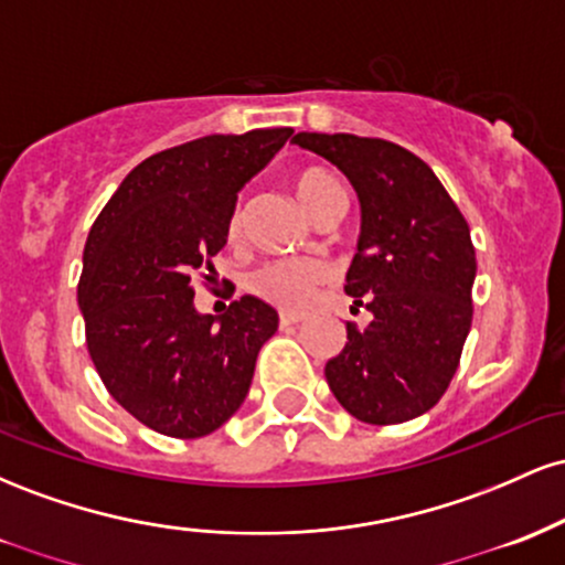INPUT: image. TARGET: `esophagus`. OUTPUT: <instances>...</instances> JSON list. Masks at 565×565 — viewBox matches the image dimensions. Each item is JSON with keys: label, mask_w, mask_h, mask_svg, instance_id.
Wrapping results in <instances>:
<instances>
[{"label": "esophagus", "mask_w": 565, "mask_h": 565, "mask_svg": "<svg viewBox=\"0 0 565 565\" xmlns=\"http://www.w3.org/2000/svg\"><path fill=\"white\" fill-rule=\"evenodd\" d=\"M300 321L302 316L289 313V310H281V313H278V323H281V327H291V323H300Z\"/></svg>", "instance_id": "esophagus-1"}]
</instances>
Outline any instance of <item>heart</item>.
Here are the masks:
<instances>
[{
    "label": "heart",
    "mask_w": 565,
    "mask_h": 565,
    "mask_svg": "<svg viewBox=\"0 0 565 565\" xmlns=\"http://www.w3.org/2000/svg\"><path fill=\"white\" fill-rule=\"evenodd\" d=\"M291 191H295L302 210L313 217L329 199L342 193V188L337 183L334 174L323 170V167H305V170H300L291 178ZM238 225H242V215L236 212L231 220V236H236ZM323 276H327V270H323V265L319 263L281 260L257 270V274L252 276L249 287L260 297H265V300L281 305V308L287 310H297L302 308V305H308L316 287L323 281Z\"/></svg>",
    "instance_id": "1"
}]
</instances>
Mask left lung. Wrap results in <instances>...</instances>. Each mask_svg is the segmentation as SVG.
Segmentation results:
<instances>
[{
	"mask_svg": "<svg viewBox=\"0 0 565 565\" xmlns=\"http://www.w3.org/2000/svg\"><path fill=\"white\" fill-rule=\"evenodd\" d=\"M291 142L332 161L361 204L345 295L372 321L345 327V348L323 366L329 387L361 423L419 417L449 387L470 332L468 223L436 172L395 142L345 132H297Z\"/></svg>",
	"mask_w": 565,
	"mask_h": 565,
	"instance_id": "8db88e82",
	"label": "left lung"
}]
</instances>
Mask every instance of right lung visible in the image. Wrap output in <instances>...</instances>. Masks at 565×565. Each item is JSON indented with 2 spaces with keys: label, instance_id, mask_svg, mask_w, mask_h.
Masks as SVG:
<instances>
[{
  "label": "right lung",
  "instance_id": "right-lung-1",
  "mask_svg": "<svg viewBox=\"0 0 565 565\" xmlns=\"http://www.w3.org/2000/svg\"><path fill=\"white\" fill-rule=\"evenodd\" d=\"M289 127L206 135L140 161L97 215L79 278L89 359L103 385L161 436L201 438L249 393L278 313L244 295L199 313L191 276L228 242L238 191L268 167Z\"/></svg>",
  "mask_w": 565,
  "mask_h": 565
}]
</instances>
